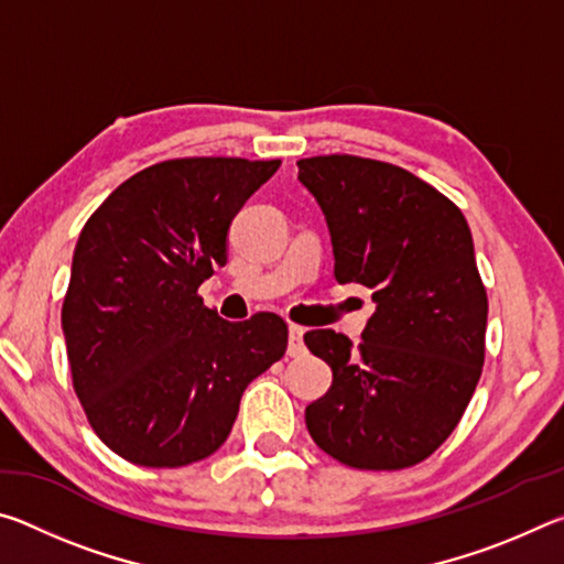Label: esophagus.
Segmentation results:
<instances>
[{
	"mask_svg": "<svg viewBox=\"0 0 564 564\" xmlns=\"http://www.w3.org/2000/svg\"><path fill=\"white\" fill-rule=\"evenodd\" d=\"M303 333H305V328H301V326H291L289 328V356L291 358H301L303 352H305Z\"/></svg>",
	"mask_w": 564,
	"mask_h": 564,
	"instance_id": "1",
	"label": "esophagus"
}]
</instances>
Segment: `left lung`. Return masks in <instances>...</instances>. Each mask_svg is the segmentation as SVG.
Here are the masks:
<instances>
[{"mask_svg":"<svg viewBox=\"0 0 564 564\" xmlns=\"http://www.w3.org/2000/svg\"><path fill=\"white\" fill-rule=\"evenodd\" d=\"M326 214L338 283L373 291L358 346L336 330L303 336L333 370L305 408L323 453L358 470L423 463L460 423L485 362L488 293L473 234L451 198L410 171L350 154L299 161Z\"/></svg>","mask_w":564,"mask_h":564,"instance_id":"1","label":"left lung"}]
</instances>
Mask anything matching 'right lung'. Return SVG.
<instances>
[{
	"label": "right lung",
	"instance_id": "add662e5",
	"mask_svg": "<svg viewBox=\"0 0 564 564\" xmlns=\"http://www.w3.org/2000/svg\"><path fill=\"white\" fill-rule=\"evenodd\" d=\"M281 161L169 159L113 188L84 224L62 305L74 393L123 460L184 467L231 433L246 386L283 358L275 313L231 323L198 295L226 234Z\"/></svg>",
	"mask_w": 564,
	"mask_h": 564
}]
</instances>
